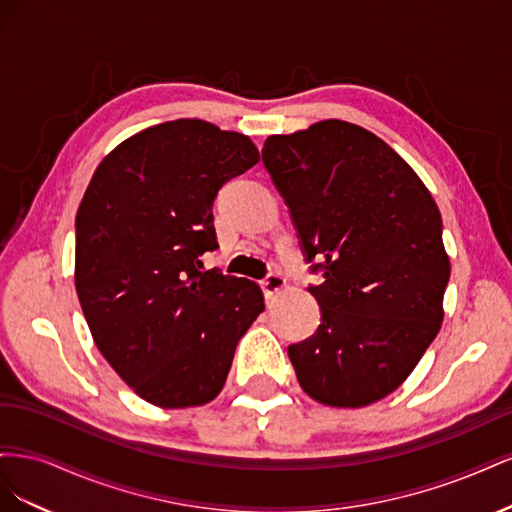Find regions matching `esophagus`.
Segmentation results:
<instances>
[{
    "label": "esophagus",
    "instance_id": "obj_1",
    "mask_svg": "<svg viewBox=\"0 0 512 512\" xmlns=\"http://www.w3.org/2000/svg\"><path fill=\"white\" fill-rule=\"evenodd\" d=\"M260 288H262V292H265L267 299H273L277 292L286 288V277L280 273H269L265 280L260 282Z\"/></svg>",
    "mask_w": 512,
    "mask_h": 512
}]
</instances>
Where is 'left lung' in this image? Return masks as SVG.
I'll use <instances>...</instances> for the list:
<instances>
[{"label":"left lung","instance_id":"8db88e82","mask_svg":"<svg viewBox=\"0 0 512 512\" xmlns=\"http://www.w3.org/2000/svg\"><path fill=\"white\" fill-rule=\"evenodd\" d=\"M262 162L324 269L309 288L320 327L288 346L301 389L333 408L374 404L442 327L451 260L436 200L393 147L342 119L269 136Z\"/></svg>","mask_w":512,"mask_h":512}]
</instances>
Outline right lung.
Wrapping results in <instances>:
<instances>
[{
  "label": "right lung",
  "instance_id": "right-lung-1",
  "mask_svg": "<svg viewBox=\"0 0 512 512\" xmlns=\"http://www.w3.org/2000/svg\"><path fill=\"white\" fill-rule=\"evenodd\" d=\"M258 160L250 136L177 119L119 143L87 185L76 294L108 365L153 406L218 397L239 339L265 309L256 282L196 269L218 247V190Z\"/></svg>",
  "mask_w": 512,
  "mask_h": 512
}]
</instances>
